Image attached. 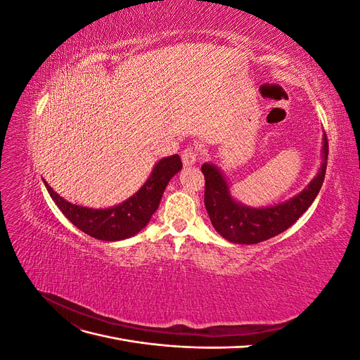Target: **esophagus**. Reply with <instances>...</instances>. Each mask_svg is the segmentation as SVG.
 <instances>
[{"label":"esophagus","instance_id":"esophagus-1","mask_svg":"<svg viewBox=\"0 0 360 360\" xmlns=\"http://www.w3.org/2000/svg\"><path fill=\"white\" fill-rule=\"evenodd\" d=\"M181 160H183L184 167L195 165V163H197V160H198V150L193 148V147L186 148L181 153Z\"/></svg>","mask_w":360,"mask_h":360}]
</instances>
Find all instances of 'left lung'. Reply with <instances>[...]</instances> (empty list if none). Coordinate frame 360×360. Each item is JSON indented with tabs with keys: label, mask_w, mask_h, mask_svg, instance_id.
I'll list each match as a JSON object with an SVG mask.
<instances>
[{
	"label": "left lung",
	"mask_w": 360,
	"mask_h": 360,
	"mask_svg": "<svg viewBox=\"0 0 360 360\" xmlns=\"http://www.w3.org/2000/svg\"><path fill=\"white\" fill-rule=\"evenodd\" d=\"M329 146L323 135L321 165L309 184L290 200L269 207H250L238 202L230 191L224 172L214 163L205 162L201 171L205 179L204 204L212 225L228 242L255 245L284 233L309 209L317 197L328 167Z\"/></svg>",
	"instance_id": "8db88e82"
}]
</instances>
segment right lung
Masks as SVG:
<instances>
[{
	"label": "right lung",
	"instance_id": "add662e5",
	"mask_svg": "<svg viewBox=\"0 0 360 360\" xmlns=\"http://www.w3.org/2000/svg\"><path fill=\"white\" fill-rule=\"evenodd\" d=\"M181 167L179 155L158 160L146 183L132 197L106 209H91V207L72 204L53 192L45 180L43 183L53 202L76 228L97 240L118 242L138 234L147 226L151 216L158 210L163 191Z\"/></svg>",
	"mask_w": 360,
	"mask_h": 360
}]
</instances>
